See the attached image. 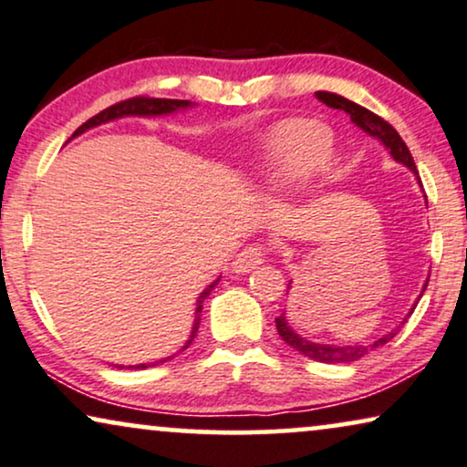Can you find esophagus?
Instances as JSON below:
<instances>
[{"label":"esophagus","mask_w":467,"mask_h":467,"mask_svg":"<svg viewBox=\"0 0 467 467\" xmlns=\"http://www.w3.org/2000/svg\"><path fill=\"white\" fill-rule=\"evenodd\" d=\"M265 261V247L250 245L244 252L237 254L233 261L234 274H250V271Z\"/></svg>","instance_id":"esophagus-1"}]
</instances>
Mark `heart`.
I'll list each match as a JSON object with an SVG mask.
<instances>
[{"instance_id":"heart-1","label":"heart","mask_w":467,"mask_h":467,"mask_svg":"<svg viewBox=\"0 0 467 467\" xmlns=\"http://www.w3.org/2000/svg\"><path fill=\"white\" fill-rule=\"evenodd\" d=\"M334 135L317 120H286L271 133L267 150V179L275 187H291L310 172L334 179Z\"/></svg>"}]
</instances>
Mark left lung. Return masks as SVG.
I'll list each match as a JSON object with an SVG mask.
<instances>
[{"instance_id": "left-lung-1", "label": "left lung", "mask_w": 467, "mask_h": 467, "mask_svg": "<svg viewBox=\"0 0 467 467\" xmlns=\"http://www.w3.org/2000/svg\"><path fill=\"white\" fill-rule=\"evenodd\" d=\"M317 99L321 103H326L327 108L340 109V111H345V114H349L353 125L359 127V129H362V131H366L368 135H373V138L379 140L381 144L386 146L388 150H390V155L394 157V161L407 165V168H410L411 172L416 174V179H418V170H416L414 157H411L410 149H407V144L403 141V138H400V135L397 133V129H394L392 125H388V122L383 120L381 116H377L370 109L362 108V105L353 103V101H349V99L340 97V94H334V92H317ZM418 182H420V185H422L420 179H418ZM427 285H429V280L424 282L422 293L427 291ZM422 293H420V297H422ZM416 304L411 306L410 315L416 310ZM410 315H407L403 321H400V326L390 329V332H388V334H383L381 338H377L375 342H370V345H353V347L351 345H347V347L318 345V342H310V340L302 338V336L295 334L293 327L288 326L285 312H282V315L275 318V327H277V334L282 336V340H285L288 347H293L295 351H299L306 358L315 359V362H323V364H351V362H358V359H362L366 353L379 349V347L386 345V342H390L394 336L400 332V327L405 326V321H407V318H410Z\"/></svg>"}]
</instances>
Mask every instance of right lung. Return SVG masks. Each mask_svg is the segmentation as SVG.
I'll use <instances>...</instances> for the list:
<instances>
[{
  "instance_id": "right-lung-1",
  "label": "right lung",
  "mask_w": 467,
  "mask_h": 467,
  "mask_svg": "<svg viewBox=\"0 0 467 467\" xmlns=\"http://www.w3.org/2000/svg\"><path fill=\"white\" fill-rule=\"evenodd\" d=\"M187 108H192V101H181V99H150V97L127 99V101H120V103H116V105H111V108L103 109L101 114L92 116L90 120H86L84 125H81L73 133V138H77V135H81L84 131H88V129L116 120V118H125V116H165V114H174V111L187 109ZM73 138H70V140H73ZM215 285H217V280L213 282V285L206 286L202 293H200V297H198V302H196V318H193V327H192L190 340L185 342V347H182V349H187V347L192 345V340L196 338V332H198V327H200V312H202V302L206 299V295L213 291ZM168 359H172V356L159 359V362H168ZM159 362L135 364V366H129V368H140L141 370V368H149V366H157ZM118 368H125V366H118Z\"/></svg>"
}]
</instances>
